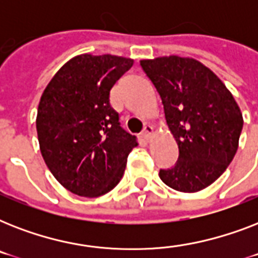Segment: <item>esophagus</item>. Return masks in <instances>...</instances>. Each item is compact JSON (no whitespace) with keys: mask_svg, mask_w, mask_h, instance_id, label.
I'll return each instance as SVG.
<instances>
[{"mask_svg":"<svg viewBox=\"0 0 258 258\" xmlns=\"http://www.w3.org/2000/svg\"><path fill=\"white\" fill-rule=\"evenodd\" d=\"M153 133H154L153 125L146 124L145 128H143V131H142V137H143V139H145V141H149L150 138H151V135H153Z\"/></svg>","mask_w":258,"mask_h":258,"instance_id":"esophagus-1","label":"esophagus"}]
</instances>
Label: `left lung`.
Segmentation results:
<instances>
[{
	"instance_id": "obj_1",
	"label": "left lung",
	"mask_w": 258,
	"mask_h": 258,
	"mask_svg": "<svg viewBox=\"0 0 258 258\" xmlns=\"http://www.w3.org/2000/svg\"><path fill=\"white\" fill-rule=\"evenodd\" d=\"M142 70L162 99L170 131L179 149L171 169L159 176L169 187L196 192L226 170L238 149L242 113L225 84L194 58L142 60Z\"/></svg>"
}]
</instances>
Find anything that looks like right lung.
<instances>
[{
	"label": "right lung",
	"mask_w": 258,
	"mask_h": 258,
	"mask_svg": "<svg viewBox=\"0 0 258 258\" xmlns=\"http://www.w3.org/2000/svg\"><path fill=\"white\" fill-rule=\"evenodd\" d=\"M134 60L80 54L64 64L38 104L41 155L60 183L82 197L111 191L124 174L138 139L121 128L109 92Z\"/></svg>",
	"instance_id": "add662e5"
}]
</instances>
